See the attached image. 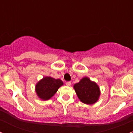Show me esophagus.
Listing matches in <instances>:
<instances>
[{
    "instance_id": "1",
    "label": "esophagus",
    "mask_w": 133,
    "mask_h": 133,
    "mask_svg": "<svg viewBox=\"0 0 133 133\" xmlns=\"http://www.w3.org/2000/svg\"><path fill=\"white\" fill-rule=\"evenodd\" d=\"M65 84H66L67 86H70L71 84V82H69V81L66 82V83H65Z\"/></svg>"
}]
</instances>
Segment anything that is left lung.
Returning <instances> with one entry per match:
<instances>
[{
    "instance_id": "8db88e82",
    "label": "left lung",
    "mask_w": 133,
    "mask_h": 133,
    "mask_svg": "<svg viewBox=\"0 0 133 133\" xmlns=\"http://www.w3.org/2000/svg\"><path fill=\"white\" fill-rule=\"evenodd\" d=\"M74 89L78 98L84 104H94L100 96V89L97 84L88 77L84 78L75 84Z\"/></svg>"
}]
</instances>
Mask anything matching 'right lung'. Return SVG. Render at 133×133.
Instances as JSON below:
<instances>
[{"mask_svg": "<svg viewBox=\"0 0 133 133\" xmlns=\"http://www.w3.org/2000/svg\"><path fill=\"white\" fill-rule=\"evenodd\" d=\"M62 85V81L60 79L46 76L36 85V92L42 100H49Z\"/></svg>", "mask_w": 133, "mask_h": 133, "instance_id": "1", "label": "right lung"}]
</instances>
